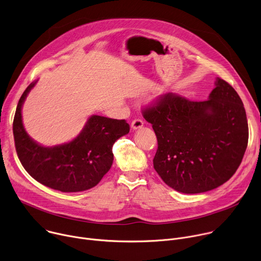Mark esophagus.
Listing matches in <instances>:
<instances>
[{"label":"esophagus","instance_id":"34e87169","mask_svg":"<svg viewBox=\"0 0 261 261\" xmlns=\"http://www.w3.org/2000/svg\"><path fill=\"white\" fill-rule=\"evenodd\" d=\"M143 126V121L141 119H135L131 123V129L132 130H137Z\"/></svg>","mask_w":261,"mask_h":261}]
</instances>
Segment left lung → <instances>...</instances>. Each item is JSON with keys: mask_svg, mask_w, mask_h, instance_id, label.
Segmentation results:
<instances>
[{"mask_svg": "<svg viewBox=\"0 0 261 261\" xmlns=\"http://www.w3.org/2000/svg\"><path fill=\"white\" fill-rule=\"evenodd\" d=\"M158 140L154 168L177 192L196 194L227 181L239 168L248 144L242 99L219 77L205 101L167 94L143 110Z\"/></svg>", "mask_w": 261, "mask_h": 261, "instance_id": "obj_1", "label": "left lung"}]
</instances>
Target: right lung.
<instances>
[{
	"label": "right lung",
	"mask_w": 261,
	"mask_h": 261,
	"mask_svg": "<svg viewBox=\"0 0 261 261\" xmlns=\"http://www.w3.org/2000/svg\"><path fill=\"white\" fill-rule=\"evenodd\" d=\"M37 82L32 83L21 95L13 120L19 161L33 178L51 189L70 193L95 187L113 165V145L129 133V124L125 120L93 115L71 141L44 146L30 137L21 116L24 100Z\"/></svg>",
	"instance_id": "right-lung-1"
}]
</instances>
